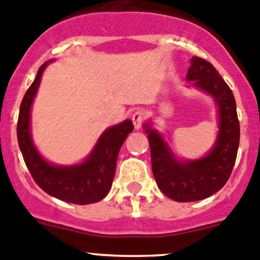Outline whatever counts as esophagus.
<instances>
[{"mask_svg":"<svg viewBox=\"0 0 260 260\" xmlns=\"http://www.w3.org/2000/svg\"><path fill=\"white\" fill-rule=\"evenodd\" d=\"M131 118H132L133 125H135L136 129H140V128L142 127L143 120H145V112H143L142 109H137V111L133 112Z\"/></svg>","mask_w":260,"mask_h":260,"instance_id":"1","label":"esophagus"}]
</instances>
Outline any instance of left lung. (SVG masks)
<instances>
[{
  "label": "left lung",
  "mask_w": 260,
  "mask_h": 260,
  "mask_svg": "<svg viewBox=\"0 0 260 260\" xmlns=\"http://www.w3.org/2000/svg\"><path fill=\"white\" fill-rule=\"evenodd\" d=\"M186 79L214 96L219 109V136L208 156L179 161L162 136L145 124L151 148L152 172L159 190L179 203L198 201L214 195L232 175L238 154L240 125L234 94L211 62L193 56Z\"/></svg>",
  "instance_id": "8db88e82"
}]
</instances>
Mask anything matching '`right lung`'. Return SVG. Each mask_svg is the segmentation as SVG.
<instances>
[{
	"label": "right lung",
	"mask_w": 260,
	"mask_h": 260,
	"mask_svg": "<svg viewBox=\"0 0 260 260\" xmlns=\"http://www.w3.org/2000/svg\"><path fill=\"white\" fill-rule=\"evenodd\" d=\"M46 65L48 62L40 67L20 106L17 141L23 161L34 181L49 195L78 205L98 203L111 190L118 153L127 136L133 131V123L128 119L108 128L83 164L67 167L49 164L36 151L30 133L31 104Z\"/></svg>",
	"instance_id": "1"
}]
</instances>
